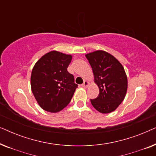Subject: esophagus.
I'll return each mask as SVG.
<instances>
[{
  "label": "esophagus",
  "mask_w": 156,
  "mask_h": 156,
  "mask_svg": "<svg viewBox=\"0 0 156 156\" xmlns=\"http://www.w3.org/2000/svg\"><path fill=\"white\" fill-rule=\"evenodd\" d=\"M89 83L88 81L84 80V83H83V84H82V87H84V88H87V87H89Z\"/></svg>",
  "instance_id": "34e87169"
}]
</instances>
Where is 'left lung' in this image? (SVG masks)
Masks as SVG:
<instances>
[{
    "label": "left lung",
    "mask_w": 156,
    "mask_h": 156,
    "mask_svg": "<svg viewBox=\"0 0 156 156\" xmlns=\"http://www.w3.org/2000/svg\"><path fill=\"white\" fill-rule=\"evenodd\" d=\"M90 64L94 82L99 89V96L91 99L92 106L102 114L116 110L124 99L128 80L124 68L116 58L103 50L85 55Z\"/></svg>",
    "instance_id": "left-lung-1"
}]
</instances>
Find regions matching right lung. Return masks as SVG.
Segmentation results:
<instances>
[{"mask_svg":"<svg viewBox=\"0 0 156 156\" xmlns=\"http://www.w3.org/2000/svg\"><path fill=\"white\" fill-rule=\"evenodd\" d=\"M72 56L51 51L35 63L32 70L31 89L40 107L51 113L60 112L69 104L77 84L67 71Z\"/></svg>","mask_w":156,"mask_h":156,"instance_id":"obj_1","label":"right lung"}]
</instances>
